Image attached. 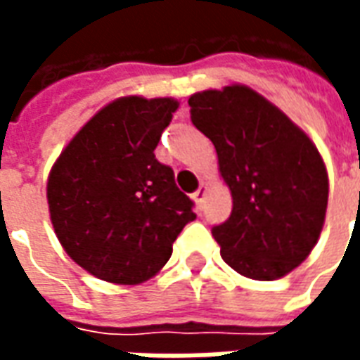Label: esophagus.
Wrapping results in <instances>:
<instances>
[{
	"label": "esophagus",
	"mask_w": 360,
	"mask_h": 360,
	"mask_svg": "<svg viewBox=\"0 0 360 360\" xmlns=\"http://www.w3.org/2000/svg\"><path fill=\"white\" fill-rule=\"evenodd\" d=\"M204 196H206V187L200 185V187L196 188L195 193H193V198H195V202L198 208H202V202H204Z\"/></svg>",
	"instance_id": "1"
}]
</instances>
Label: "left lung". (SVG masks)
<instances>
[{"label":"left lung","instance_id":"1","mask_svg":"<svg viewBox=\"0 0 360 360\" xmlns=\"http://www.w3.org/2000/svg\"><path fill=\"white\" fill-rule=\"evenodd\" d=\"M188 105L233 196L231 216L212 227L221 258L245 278H283L309 257L324 226L328 173L316 146L247 86L198 92Z\"/></svg>","mask_w":360,"mask_h":360}]
</instances>
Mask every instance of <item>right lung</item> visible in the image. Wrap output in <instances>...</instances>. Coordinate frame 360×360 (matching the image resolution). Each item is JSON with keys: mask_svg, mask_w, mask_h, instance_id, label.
<instances>
[{"mask_svg": "<svg viewBox=\"0 0 360 360\" xmlns=\"http://www.w3.org/2000/svg\"><path fill=\"white\" fill-rule=\"evenodd\" d=\"M177 105L172 98L115 100L51 167L48 204L59 243L103 281L134 285L152 278L196 218L195 202L154 154Z\"/></svg>", "mask_w": 360, "mask_h": 360, "instance_id": "right-lung-1", "label": "right lung"}]
</instances>
